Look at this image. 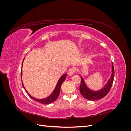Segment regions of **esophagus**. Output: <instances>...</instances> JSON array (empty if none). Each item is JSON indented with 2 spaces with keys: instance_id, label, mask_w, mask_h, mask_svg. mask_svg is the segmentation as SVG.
<instances>
[{
  "instance_id": "34e87169",
  "label": "esophagus",
  "mask_w": 131,
  "mask_h": 131,
  "mask_svg": "<svg viewBox=\"0 0 131 131\" xmlns=\"http://www.w3.org/2000/svg\"><path fill=\"white\" fill-rule=\"evenodd\" d=\"M74 73V70L73 69V68H70L68 70V73H67V74H68V75H69V76H72V75H73Z\"/></svg>"
}]
</instances>
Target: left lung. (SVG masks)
<instances>
[{
	"label": "left lung",
	"instance_id": "1",
	"mask_svg": "<svg viewBox=\"0 0 131 131\" xmlns=\"http://www.w3.org/2000/svg\"><path fill=\"white\" fill-rule=\"evenodd\" d=\"M81 78V84L80 86V92L82 96L87 100L90 101H96L104 97L108 94L112 88L114 78V68L113 64H112V74L109 78L106 84L103 88L97 91H94L89 88L86 82L80 74H79Z\"/></svg>",
	"mask_w": 131,
	"mask_h": 131
}]
</instances>
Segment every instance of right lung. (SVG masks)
<instances>
[{
    "label": "right lung",
    "mask_w": 131,
    "mask_h": 131,
    "mask_svg": "<svg viewBox=\"0 0 131 131\" xmlns=\"http://www.w3.org/2000/svg\"><path fill=\"white\" fill-rule=\"evenodd\" d=\"M24 59H25V58L23 59V62H22V68L23 63V61H24ZM22 70H21V78H22ZM66 76H67V74H64L62 75V76L60 77V78H59V80H58V82L57 83V84H56V87H55V88H54V90L53 91V92H52V93H51V94L49 95L48 97H46L45 98H42V99H38V98H34V97L31 96V95L28 92H27V91L25 89L24 85H23L22 80V86L23 87V88L25 89L27 93H28V94L29 95V96L31 99H33V100L37 101V102H38L40 103H42V104H49V103H52L54 101H56V99L58 98V97L59 96V92H60V90H61V85L63 84V82H64V81L65 80Z\"/></svg>",
    "instance_id": "1"
}]
</instances>
